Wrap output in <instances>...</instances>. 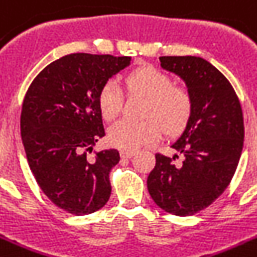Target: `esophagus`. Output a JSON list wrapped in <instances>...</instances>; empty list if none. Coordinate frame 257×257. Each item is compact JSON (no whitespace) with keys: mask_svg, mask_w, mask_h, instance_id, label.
Here are the masks:
<instances>
[{"mask_svg":"<svg viewBox=\"0 0 257 257\" xmlns=\"http://www.w3.org/2000/svg\"><path fill=\"white\" fill-rule=\"evenodd\" d=\"M135 154L136 153L133 152V150H121V152H120V155H121L122 158H132Z\"/></svg>","mask_w":257,"mask_h":257,"instance_id":"34e87169","label":"esophagus"}]
</instances>
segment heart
<instances>
[{"label": "heart", "instance_id": "1", "mask_svg": "<svg viewBox=\"0 0 257 257\" xmlns=\"http://www.w3.org/2000/svg\"><path fill=\"white\" fill-rule=\"evenodd\" d=\"M129 94L146 99L141 122L121 120L109 128L108 141L116 148L132 150L152 144L161 135V126L167 135L182 132L193 111L191 92L174 85L170 75L153 66H142L126 77ZM122 90L113 81L105 82L98 95V105L103 118L111 121L122 107Z\"/></svg>", "mask_w": 257, "mask_h": 257}]
</instances>
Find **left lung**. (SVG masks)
<instances>
[{
    "mask_svg": "<svg viewBox=\"0 0 257 257\" xmlns=\"http://www.w3.org/2000/svg\"><path fill=\"white\" fill-rule=\"evenodd\" d=\"M161 66L185 82L193 111L171 145L176 154H155L149 193L165 212L185 217L208 208L223 193L238 167L244 140L242 107L225 75L196 56H163ZM182 154L183 162H176Z\"/></svg>",
    "mask_w": 257,
    "mask_h": 257,
    "instance_id": "left-lung-1",
    "label": "left lung"
}]
</instances>
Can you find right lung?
Instances as JSON below:
<instances>
[{
	"label": "right lung",
	"mask_w": 257,
	"mask_h": 257,
	"mask_svg": "<svg viewBox=\"0 0 257 257\" xmlns=\"http://www.w3.org/2000/svg\"><path fill=\"white\" fill-rule=\"evenodd\" d=\"M131 57L72 53L51 62L32 81L21 113L31 172L56 206L74 215L94 213L111 196L116 149L88 154L104 133L98 95Z\"/></svg>",
	"instance_id": "obj_1"
}]
</instances>
